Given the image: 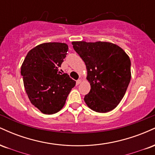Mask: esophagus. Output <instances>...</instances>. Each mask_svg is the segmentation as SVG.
I'll list each match as a JSON object with an SVG mask.
<instances>
[{
  "label": "esophagus",
  "instance_id": "esophagus-1",
  "mask_svg": "<svg viewBox=\"0 0 155 155\" xmlns=\"http://www.w3.org/2000/svg\"><path fill=\"white\" fill-rule=\"evenodd\" d=\"M81 82V79H78L77 81H76V84H79Z\"/></svg>",
  "mask_w": 155,
  "mask_h": 155
}]
</instances>
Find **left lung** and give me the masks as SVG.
Masks as SVG:
<instances>
[{
    "label": "left lung",
    "mask_w": 155,
    "mask_h": 155,
    "mask_svg": "<svg viewBox=\"0 0 155 155\" xmlns=\"http://www.w3.org/2000/svg\"><path fill=\"white\" fill-rule=\"evenodd\" d=\"M87 70L91 90L84 96L88 107L108 112L123 98L131 79L130 60L119 46L109 42H72Z\"/></svg>",
    "instance_id": "1"
}]
</instances>
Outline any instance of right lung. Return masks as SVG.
Masks as SVG:
<instances>
[{"label": "right lung", "instance_id": "add662e5", "mask_svg": "<svg viewBox=\"0 0 155 155\" xmlns=\"http://www.w3.org/2000/svg\"><path fill=\"white\" fill-rule=\"evenodd\" d=\"M68 50L66 44H41L29 51L21 67L27 95L31 104L45 114L59 111L76 84L67 74L58 71Z\"/></svg>", "mask_w": 155, "mask_h": 155}]
</instances>
